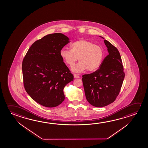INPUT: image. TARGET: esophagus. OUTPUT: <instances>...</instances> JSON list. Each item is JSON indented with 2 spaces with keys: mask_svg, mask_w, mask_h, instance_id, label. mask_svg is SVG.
Returning <instances> with one entry per match:
<instances>
[{
  "mask_svg": "<svg viewBox=\"0 0 148 148\" xmlns=\"http://www.w3.org/2000/svg\"><path fill=\"white\" fill-rule=\"evenodd\" d=\"M74 77L75 78H79V76L77 74H74Z\"/></svg>",
  "mask_w": 148,
  "mask_h": 148,
  "instance_id": "34e87169",
  "label": "esophagus"
}]
</instances>
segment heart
I'll use <instances>...</instances> for the list:
<instances>
[{
	"mask_svg": "<svg viewBox=\"0 0 148 148\" xmlns=\"http://www.w3.org/2000/svg\"><path fill=\"white\" fill-rule=\"evenodd\" d=\"M71 49L63 47L60 51L61 57L68 66H73L78 59L79 62L73 66L72 70L80 72L87 69L89 71L97 70L104 57L101 46L86 39H81L71 45Z\"/></svg>",
	"mask_w": 148,
	"mask_h": 148,
	"instance_id": "heart-1",
	"label": "heart"
}]
</instances>
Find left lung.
<instances>
[{
  "instance_id": "obj_1",
  "label": "left lung",
  "mask_w": 148,
  "mask_h": 148,
  "mask_svg": "<svg viewBox=\"0 0 148 148\" xmlns=\"http://www.w3.org/2000/svg\"><path fill=\"white\" fill-rule=\"evenodd\" d=\"M109 54L99 69L82 76L86 99L92 106H105L114 102L120 91L125 74L119 51L109 42L104 40Z\"/></svg>"
}]
</instances>
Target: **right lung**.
<instances>
[{
	"instance_id": "add662e5",
	"label": "right lung",
	"mask_w": 148,
	"mask_h": 148,
	"mask_svg": "<svg viewBox=\"0 0 148 148\" xmlns=\"http://www.w3.org/2000/svg\"><path fill=\"white\" fill-rule=\"evenodd\" d=\"M69 43L60 33L48 34L34 42L22 62L23 84L36 102L54 107L64 99L63 89L74 76L64 63L60 51Z\"/></svg>"
}]
</instances>
